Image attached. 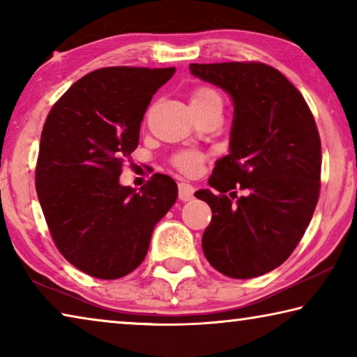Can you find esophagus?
Wrapping results in <instances>:
<instances>
[{"instance_id": "1", "label": "esophagus", "mask_w": 357, "mask_h": 357, "mask_svg": "<svg viewBox=\"0 0 357 357\" xmlns=\"http://www.w3.org/2000/svg\"><path fill=\"white\" fill-rule=\"evenodd\" d=\"M195 193V187L189 183H179V200L181 202H190Z\"/></svg>"}]
</instances>
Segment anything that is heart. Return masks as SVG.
<instances>
[{
  "label": "heart",
  "instance_id": "1",
  "mask_svg": "<svg viewBox=\"0 0 357 357\" xmlns=\"http://www.w3.org/2000/svg\"><path fill=\"white\" fill-rule=\"evenodd\" d=\"M206 102H222L220 96L217 91L211 88H198L193 91L190 98V104H206ZM203 164V154L192 153V151H185L174 157V165L178 170L184 173H195L200 170Z\"/></svg>",
  "mask_w": 357,
  "mask_h": 357
}]
</instances>
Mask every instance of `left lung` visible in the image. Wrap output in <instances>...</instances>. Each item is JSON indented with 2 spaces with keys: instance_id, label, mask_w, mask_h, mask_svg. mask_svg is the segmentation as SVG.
Returning a JSON list of instances; mask_svg holds the SVG:
<instances>
[{
  "instance_id": "1",
  "label": "left lung",
  "mask_w": 357,
  "mask_h": 357,
  "mask_svg": "<svg viewBox=\"0 0 357 357\" xmlns=\"http://www.w3.org/2000/svg\"><path fill=\"white\" fill-rule=\"evenodd\" d=\"M190 74L233 100L229 153L215 162L211 189L195 192L213 219L202 245L231 279L263 275L291 255L319 197L321 142L307 102L263 63L190 64ZM236 190H243L238 197Z\"/></svg>"
}]
</instances>
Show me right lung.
<instances>
[{"instance_id":"obj_1","label":"right lung","mask_w":357,"mask_h":357,"mask_svg":"<svg viewBox=\"0 0 357 357\" xmlns=\"http://www.w3.org/2000/svg\"><path fill=\"white\" fill-rule=\"evenodd\" d=\"M174 68L89 72L48 113L40 135L36 190L58 250L84 274L113 280L146 257L155 223L178 198L167 174L140 192L119 184L140 140L151 99Z\"/></svg>"}]
</instances>
